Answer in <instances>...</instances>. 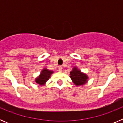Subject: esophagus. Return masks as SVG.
<instances>
[{"mask_svg":"<svg viewBox=\"0 0 123 123\" xmlns=\"http://www.w3.org/2000/svg\"><path fill=\"white\" fill-rule=\"evenodd\" d=\"M58 71H60V72H62V71H63V68L62 66H60V67H58Z\"/></svg>","mask_w":123,"mask_h":123,"instance_id":"34e87169","label":"esophagus"}]
</instances>
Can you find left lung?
<instances>
[{
    "label": "left lung",
    "instance_id": "1",
    "mask_svg": "<svg viewBox=\"0 0 123 123\" xmlns=\"http://www.w3.org/2000/svg\"><path fill=\"white\" fill-rule=\"evenodd\" d=\"M70 77L74 83L77 86L82 85L87 82V76L85 74L79 71L76 68H74L70 73Z\"/></svg>",
    "mask_w": 123,
    "mask_h": 123
}]
</instances>
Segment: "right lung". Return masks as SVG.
<instances>
[{"label": "right lung", "mask_w": 123, "mask_h": 123, "mask_svg": "<svg viewBox=\"0 0 123 123\" xmlns=\"http://www.w3.org/2000/svg\"><path fill=\"white\" fill-rule=\"evenodd\" d=\"M52 73V71H49L48 69H43V70L41 71V75L39 76V78H37L36 79V83L40 84V85L44 84H45V82L48 80L49 78H50V75Z\"/></svg>", "instance_id": "1"}]
</instances>
